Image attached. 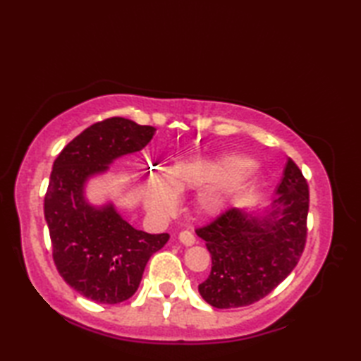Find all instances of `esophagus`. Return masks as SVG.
Wrapping results in <instances>:
<instances>
[{
    "label": "esophagus",
    "instance_id": "esophagus-1",
    "mask_svg": "<svg viewBox=\"0 0 361 361\" xmlns=\"http://www.w3.org/2000/svg\"><path fill=\"white\" fill-rule=\"evenodd\" d=\"M178 240L183 245H186V247H190V245L195 243V237H194V234L190 233V231H181L178 234Z\"/></svg>",
    "mask_w": 361,
    "mask_h": 361
}]
</instances>
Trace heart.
Returning <instances> with one entry per match:
<instances>
[{
  "mask_svg": "<svg viewBox=\"0 0 361 361\" xmlns=\"http://www.w3.org/2000/svg\"><path fill=\"white\" fill-rule=\"evenodd\" d=\"M256 169L252 161L237 157L180 159L166 173L153 171L147 175L145 208L155 217H167L178 206V192L202 188L197 194L198 208L206 214H217L229 198L252 180Z\"/></svg>",
  "mask_w": 361,
  "mask_h": 361,
  "instance_id": "1",
  "label": "heart"
}]
</instances>
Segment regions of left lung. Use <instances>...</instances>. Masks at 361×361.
Returning <instances> with one entry per match:
<instances>
[{
	"instance_id": "8db88e82",
	"label": "left lung",
	"mask_w": 361,
	"mask_h": 361,
	"mask_svg": "<svg viewBox=\"0 0 361 361\" xmlns=\"http://www.w3.org/2000/svg\"><path fill=\"white\" fill-rule=\"evenodd\" d=\"M262 211L231 208L195 229L211 252V273L202 298L216 309L250 305L287 278L301 257L307 237L309 186L291 158Z\"/></svg>"
}]
</instances>
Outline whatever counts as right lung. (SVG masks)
I'll list each match as a JSON object with an SVG mask.
<instances>
[{
	"label": "right lung",
	"instance_id": "add662e5",
	"mask_svg": "<svg viewBox=\"0 0 361 361\" xmlns=\"http://www.w3.org/2000/svg\"><path fill=\"white\" fill-rule=\"evenodd\" d=\"M155 130L126 118L105 119L83 130L54 161L44 195L54 264L68 286L91 301L132 298L150 256L169 240L167 233L133 228L113 203L94 206L85 197L90 178L105 173L114 159L142 150Z\"/></svg>",
	"mask_w": 361,
	"mask_h": 361
}]
</instances>
